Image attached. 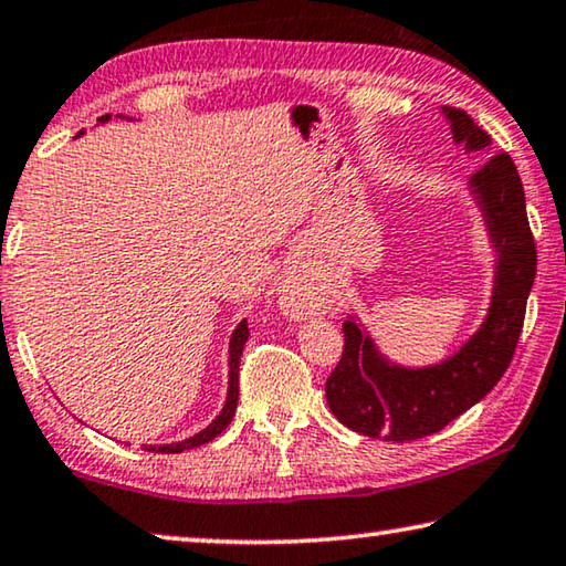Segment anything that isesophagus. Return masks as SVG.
<instances>
[{"instance_id": "obj_1", "label": "esophagus", "mask_w": 566, "mask_h": 566, "mask_svg": "<svg viewBox=\"0 0 566 566\" xmlns=\"http://www.w3.org/2000/svg\"><path fill=\"white\" fill-rule=\"evenodd\" d=\"M281 305L285 308V313H291L293 318H303V316H308V311H311L308 301L301 298V295L295 293V291H291V289H285V291L281 293Z\"/></svg>"}]
</instances>
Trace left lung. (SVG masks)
<instances>
[{
	"label": "left lung",
	"mask_w": 566,
	"mask_h": 566,
	"mask_svg": "<svg viewBox=\"0 0 566 566\" xmlns=\"http://www.w3.org/2000/svg\"><path fill=\"white\" fill-rule=\"evenodd\" d=\"M453 140L467 150H486V129L457 107H443ZM492 150V147H489ZM496 243L499 271L484 326L441 366L409 370L388 366L350 318L344 323V354L326 381V401L336 419L370 439L416 441L441 431L499 384L522 336L526 298L536 275V243L526 218L522 178L509 153H496L471 175Z\"/></svg>",
	"instance_id": "8db88e82"
}]
</instances>
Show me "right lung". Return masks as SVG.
I'll list each match as a JSON object with an SVG mask.
<instances>
[{
	"label": "right lung",
	"instance_id": "add662e5",
	"mask_svg": "<svg viewBox=\"0 0 566 566\" xmlns=\"http://www.w3.org/2000/svg\"><path fill=\"white\" fill-rule=\"evenodd\" d=\"M102 123L105 119H109V115H102L99 117ZM250 336L248 331V321L240 323V326L235 328L233 338H230V386H228V401L226 406H222V411L216 421H212L208 429H202L200 433H196V437L185 439V441H178V443H165V447H145V451H155V453H180L185 449H196V447H202V443H208L218 437V433L226 431V426L230 423V419L235 416V409H238V370H240V356H243V346L245 340Z\"/></svg>",
	"mask_w": 566,
	"mask_h": 566
}]
</instances>
